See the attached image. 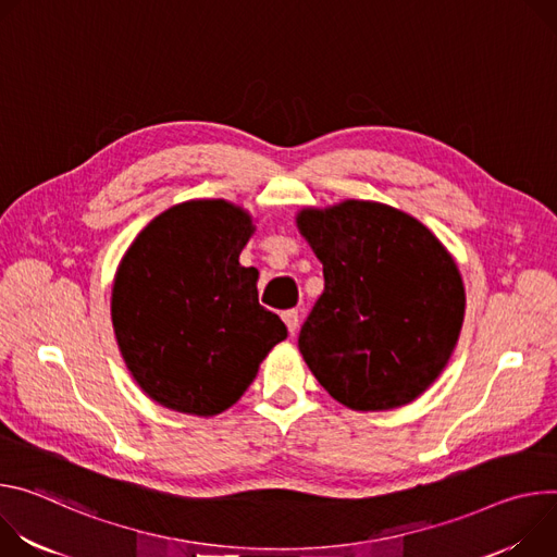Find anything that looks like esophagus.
<instances>
[{"instance_id": "obj_1", "label": "esophagus", "mask_w": 557, "mask_h": 557, "mask_svg": "<svg viewBox=\"0 0 557 557\" xmlns=\"http://www.w3.org/2000/svg\"><path fill=\"white\" fill-rule=\"evenodd\" d=\"M281 317H283V321H285L289 334H294V332L298 330V312H296V310H287V312H283Z\"/></svg>"}]
</instances>
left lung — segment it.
I'll list each match as a JSON object with an SVG mask.
<instances>
[{"label": "left lung", "instance_id": "8db88e82", "mask_svg": "<svg viewBox=\"0 0 557 557\" xmlns=\"http://www.w3.org/2000/svg\"><path fill=\"white\" fill-rule=\"evenodd\" d=\"M296 225L325 276L298 336L307 367L354 411L409 405L443 374L462 330L454 257L418 219L376 201L305 208Z\"/></svg>", "mask_w": 557, "mask_h": 557}]
</instances>
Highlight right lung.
<instances>
[{"mask_svg": "<svg viewBox=\"0 0 557 557\" xmlns=\"http://www.w3.org/2000/svg\"><path fill=\"white\" fill-rule=\"evenodd\" d=\"M252 216L223 199L172 206L123 255L112 285V327L137 385L159 405L195 416L230 409L287 338L259 302L255 268L238 255Z\"/></svg>", "mask_w": 557, "mask_h": 557, "instance_id": "add662e5", "label": "right lung"}]
</instances>
